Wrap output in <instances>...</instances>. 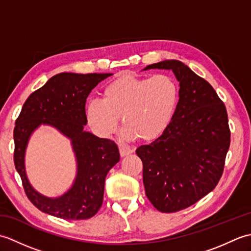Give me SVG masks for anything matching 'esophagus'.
I'll return each instance as SVG.
<instances>
[{
  "mask_svg": "<svg viewBox=\"0 0 251 251\" xmlns=\"http://www.w3.org/2000/svg\"><path fill=\"white\" fill-rule=\"evenodd\" d=\"M132 151L131 149H129V148H125V147H120V154H121V156L122 157H124V156H126V155H129V154H131Z\"/></svg>",
  "mask_w": 251,
  "mask_h": 251,
  "instance_id": "esophagus-1",
  "label": "esophagus"
}]
</instances>
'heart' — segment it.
I'll return each mask as SVG.
<instances>
[{
	"label": "heart",
	"instance_id": "b5f03b06",
	"mask_svg": "<svg viewBox=\"0 0 251 251\" xmlns=\"http://www.w3.org/2000/svg\"><path fill=\"white\" fill-rule=\"evenodd\" d=\"M101 95L85 109L89 126L101 136H110L119 128L121 117L127 140L157 139L168 128L179 102L178 84L167 74H123L105 84Z\"/></svg>",
	"mask_w": 251,
	"mask_h": 251
}]
</instances>
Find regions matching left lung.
<instances>
[{"mask_svg": "<svg viewBox=\"0 0 251 251\" xmlns=\"http://www.w3.org/2000/svg\"><path fill=\"white\" fill-rule=\"evenodd\" d=\"M172 70L180 84L174 119L162 136L136 150L146 195L158 211L185 209L216 188L231 131L225 103L206 79L179 60L145 68Z\"/></svg>", "mask_w": 251, "mask_h": 251, "instance_id": "obj_1", "label": "left lung"}]
</instances>
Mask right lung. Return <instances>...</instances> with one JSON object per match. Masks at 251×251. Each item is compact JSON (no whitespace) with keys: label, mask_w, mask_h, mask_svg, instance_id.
Wrapping results in <instances>:
<instances>
[{"label":"right lung","mask_w":251,"mask_h":251,"mask_svg":"<svg viewBox=\"0 0 251 251\" xmlns=\"http://www.w3.org/2000/svg\"><path fill=\"white\" fill-rule=\"evenodd\" d=\"M111 73L77 74L63 72L50 77L32 93L23 105L14 128V163L26 196L41 211L65 220L89 219L102 205L104 181L120 161L114 141L84 130L87 124L85 103L92 89ZM42 124L50 125L72 140L78 163L73 188L56 199L36 192L25 175L24 153L28 138Z\"/></svg>","instance_id":"1"}]
</instances>
